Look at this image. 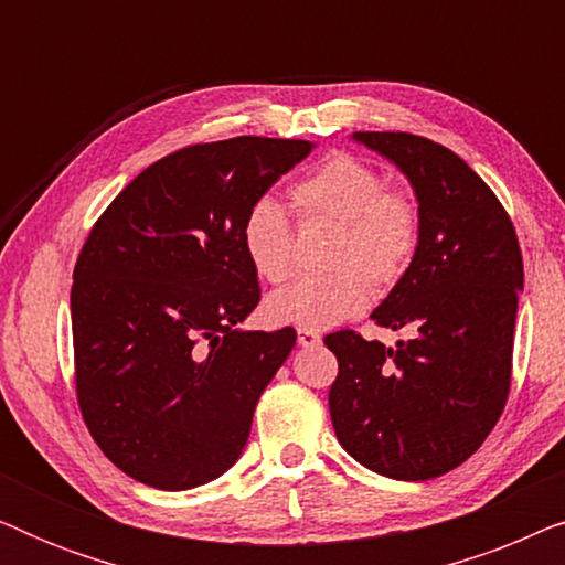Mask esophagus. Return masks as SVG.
<instances>
[{"label":"esophagus","mask_w":565,"mask_h":565,"mask_svg":"<svg viewBox=\"0 0 565 565\" xmlns=\"http://www.w3.org/2000/svg\"><path fill=\"white\" fill-rule=\"evenodd\" d=\"M321 342V334L313 329H298V344L303 347H316Z\"/></svg>","instance_id":"1"}]
</instances>
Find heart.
Listing matches in <instances>:
<instances>
[{
    "label": "heart",
    "instance_id": "b5f03b06",
    "mask_svg": "<svg viewBox=\"0 0 565 565\" xmlns=\"http://www.w3.org/2000/svg\"><path fill=\"white\" fill-rule=\"evenodd\" d=\"M300 218L337 223L323 273L303 275L267 298L265 313L277 327L329 329L360 313L373 282L388 290L404 280L422 244L419 203L406 190L385 188L383 174L352 153H334L290 190ZM254 273L282 282L292 269V228L275 200L259 198L238 226Z\"/></svg>",
    "mask_w": 565,
    "mask_h": 565
}]
</instances>
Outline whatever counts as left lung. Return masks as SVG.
<instances>
[{
    "label": "left lung",
    "mask_w": 565,
    "mask_h": 565,
    "mask_svg": "<svg viewBox=\"0 0 565 565\" xmlns=\"http://www.w3.org/2000/svg\"><path fill=\"white\" fill-rule=\"evenodd\" d=\"M354 141L391 159L419 200L414 265L370 316L416 337L393 350L352 329L323 337L339 362L331 424L365 468L429 481L466 462L504 412L522 252L504 205L458 153L401 130Z\"/></svg>",
    "instance_id": "1"
}]
</instances>
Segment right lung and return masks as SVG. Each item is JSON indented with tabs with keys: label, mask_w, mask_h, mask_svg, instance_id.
Segmentation results:
<instances>
[{
	"label": "right lung",
	"mask_w": 565,
	"mask_h": 565,
	"mask_svg": "<svg viewBox=\"0 0 565 565\" xmlns=\"http://www.w3.org/2000/svg\"><path fill=\"white\" fill-rule=\"evenodd\" d=\"M311 149L262 136L188 146L92 226L72 285L76 401L99 450L136 481L195 489L242 455L296 329H236L262 292L238 226Z\"/></svg>",
	"instance_id": "add662e5"
}]
</instances>
